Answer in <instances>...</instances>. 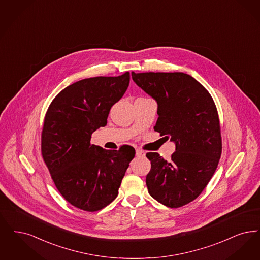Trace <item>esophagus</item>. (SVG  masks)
Segmentation results:
<instances>
[{"label":"esophagus","mask_w":260,"mask_h":260,"mask_svg":"<svg viewBox=\"0 0 260 260\" xmlns=\"http://www.w3.org/2000/svg\"><path fill=\"white\" fill-rule=\"evenodd\" d=\"M135 156H137V157H141V156H145V153L142 150H140V149H136Z\"/></svg>","instance_id":"1"}]
</instances>
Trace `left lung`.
<instances>
[{
  "label": "left lung",
  "instance_id": "left-lung-1",
  "mask_svg": "<svg viewBox=\"0 0 260 260\" xmlns=\"http://www.w3.org/2000/svg\"><path fill=\"white\" fill-rule=\"evenodd\" d=\"M132 76L157 103L154 129L176 145L169 160L146 154L151 160L148 191L167 207H182L198 198L218 167L222 144L216 104L187 73L133 72Z\"/></svg>",
  "mask_w": 260,
  "mask_h": 260
}]
</instances>
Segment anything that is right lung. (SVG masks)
<instances>
[{"instance_id":"add662e5","label":"right lung","mask_w":260,"mask_h":260,"mask_svg":"<svg viewBox=\"0 0 260 260\" xmlns=\"http://www.w3.org/2000/svg\"><path fill=\"white\" fill-rule=\"evenodd\" d=\"M128 84V72L82 79L58 93L46 111L42 157L57 189L74 207L95 212L118 196L135 148L105 150L91 144V136L106 125L112 105Z\"/></svg>"}]
</instances>
